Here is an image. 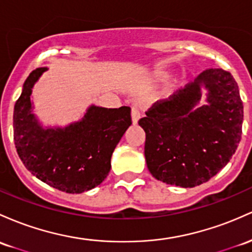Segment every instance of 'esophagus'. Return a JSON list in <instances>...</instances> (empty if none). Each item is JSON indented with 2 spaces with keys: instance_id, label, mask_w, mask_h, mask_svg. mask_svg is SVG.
Segmentation results:
<instances>
[{
  "instance_id": "1",
  "label": "esophagus",
  "mask_w": 252,
  "mask_h": 252,
  "mask_svg": "<svg viewBox=\"0 0 252 252\" xmlns=\"http://www.w3.org/2000/svg\"><path fill=\"white\" fill-rule=\"evenodd\" d=\"M141 117V113H140V110L137 109L136 106H134L131 109V120H132V123L134 124H137V122H139Z\"/></svg>"
}]
</instances>
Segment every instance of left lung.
<instances>
[{
	"label": "left lung",
	"instance_id": "obj_1",
	"mask_svg": "<svg viewBox=\"0 0 252 252\" xmlns=\"http://www.w3.org/2000/svg\"><path fill=\"white\" fill-rule=\"evenodd\" d=\"M202 87L207 98L200 105ZM139 124L154 178L182 188L206 183L227 165L242 139L238 85L228 71L207 69L168 99L154 103Z\"/></svg>",
	"mask_w": 252,
	"mask_h": 252
}]
</instances>
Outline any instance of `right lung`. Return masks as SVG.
<instances>
[{
	"label": "right lung",
	"instance_id": "1",
	"mask_svg": "<svg viewBox=\"0 0 252 252\" xmlns=\"http://www.w3.org/2000/svg\"><path fill=\"white\" fill-rule=\"evenodd\" d=\"M48 68H37L25 81L14 106L15 148L25 167L61 191L81 193L109 175L111 157L131 126L130 107L91 105L80 121L67 126H43L33 113V86Z\"/></svg>",
	"mask_w": 252,
	"mask_h": 252
}]
</instances>
